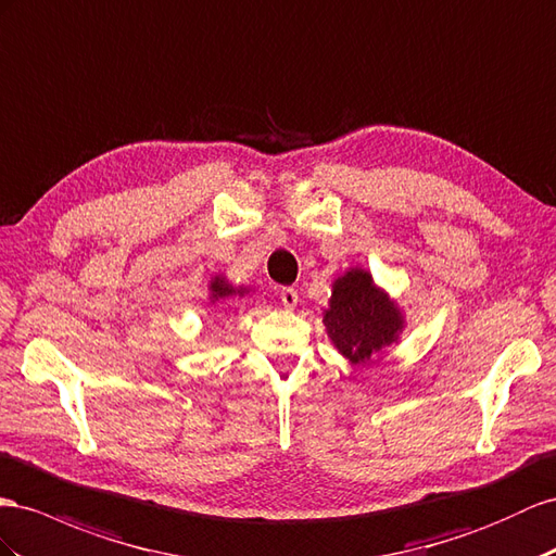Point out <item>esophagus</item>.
Masks as SVG:
<instances>
[{"instance_id":"obj_1","label":"esophagus","mask_w":556,"mask_h":556,"mask_svg":"<svg viewBox=\"0 0 556 556\" xmlns=\"http://www.w3.org/2000/svg\"><path fill=\"white\" fill-rule=\"evenodd\" d=\"M280 302H282L285 306H288V308H294L296 302H299L296 290H294V288H282V290H280Z\"/></svg>"}]
</instances>
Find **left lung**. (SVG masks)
<instances>
[{"label": "left lung", "mask_w": 556, "mask_h": 556, "mask_svg": "<svg viewBox=\"0 0 556 556\" xmlns=\"http://www.w3.org/2000/svg\"><path fill=\"white\" fill-rule=\"evenodd\" d=\"M325 327L334 346L351 363H371L374 355L390 346L402 329V315L388 296L374 288L371 276L363 268H351L334 282Z\"/></svg>", "instance_id": "left-lung-1"}]
</instances>
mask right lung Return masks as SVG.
Returning <instances> with one entry per match:
<instances>
[{"mask_svg": "<svg viewBox=\"0 0 556 556\" xmlns=\"http://www.w3.org/2000/svg\"><path fill=\"white\" fill-rule=\"evenodd\" d=\"M243 292H245V290H238V294H243ZM229 294H236V290L231 288V285H227L222 278H215V280H213V299H217V296H229Z\"/></svg>", "mask_w": 556, "mask_h": 556, "instance_id": "right-lung-1", "label": "right lung"}]
</instances>
